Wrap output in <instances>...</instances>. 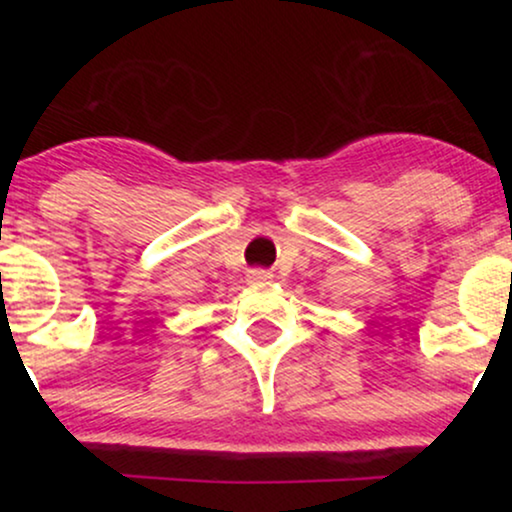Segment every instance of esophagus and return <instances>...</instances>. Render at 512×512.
<instances>
[{"instance_id": "34e87169", "label": "esophagus", "mask_w": 512, "mask_h": 512, "mask_svg": "<svg viewBox=\"0 0 512 512\" xmlns=\"http://www.w3.org/2000/svg\"><path fill=\"white\" fill-rule=\"evenodd\" d=\"M272 281V272L269 269H250L248 272V284L250 286H264Z\"/></svg>"}]
</instances>
